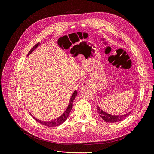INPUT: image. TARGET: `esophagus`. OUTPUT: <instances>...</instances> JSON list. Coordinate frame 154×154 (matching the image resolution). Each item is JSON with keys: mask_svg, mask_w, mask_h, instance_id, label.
I'll return each mask as SVG.
<instances>
[{"mask_svg": "<svg viewBox=\"0 0 154 154\" xmlns=\"http://www.w3.org/2000/svg\"><path fill=\"white\" fill-rule=\"evenodd\" d=\"M88 87H90V83L88 81H83L80 85V90L83 91L85 90Z\"/></svg>", "mask_w": 154, "mask_h": 154, "instance_id": "obj_1", "label": "esophagus"}]
</instances>
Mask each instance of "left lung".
<instances>
[{
  "label": "left lung",
  "instance_id": "8db88e82",
  "mask_svg": "<svg viewBox=\"0 0 154 154\" xmlns=\"http://www.w3.org/2000/svg\"><path fill=\"white\" fill-rule=\"evenodd\" d=\"M97 111L100 117L107 123H116L121 122V121H122L126 118H127L130 114V113H131V111H130L128 113L125 114L123 115H112L105 112L103 110H102L98 105L97 106Z\"/></svg>",
  "mask_w": 154,
  "mask_h": 154
}]
</instances>
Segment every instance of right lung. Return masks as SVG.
Returning <instances> with one entry per match:
<instances>
[{"label": "right lung", "mask_w": 154, "mask_h": 154, "mask_svg": "<svg viewBox=\"0 0 154 154\" xmlns=\"http://www.w3.org/2000/svg\"><path fill=\"white\" fill-rule=\"evenodd\" d=\"M39 45H40V43H38V44H36L35 45H34L33 48H32L29 51V52L28 53V54H27V57H28V56L32 52V51H34L35 49H36L37 48H38V46H39ZM77 94H78L77 91H75L73 92V94H72L71 98H70V101H69V105H68V106H67V109L66 110V111H65L64 112L61 116H60V117H58L57 119H53L52 121H49V122H45V121H41L40 119H38L37 118H36L35 117H34V116H32V115H31V114H30L32 116V118H33L36 121V122H38V123H40V124L43 125L44 126H46V127H57V126L61 125L63 122H66V120L68 118V116H69L70 112H71V111L72 110L73 102H74V99H75L76 96H77Z\"/></svg>", "instance_id": "right-lung-1"}]
</instances>
